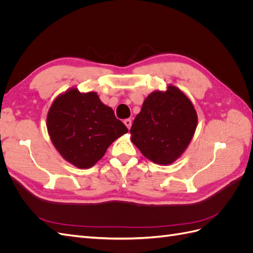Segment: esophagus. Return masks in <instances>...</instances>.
<instances>
[{
	"label": "esophagus",
	"instance_id": "34e87169",
	"mask_svg": "<svg viewBox=\"0 0 253 253\" xmlns=\"http://www.w3.org/2000/svg\"><path fill=\"white\" fill-rule=\"evenodd\" d=\"M125 125L126 126V127L129 129V128H131V126H132V120L131 119H126L125 120Z\"/></svg>",
	"mask_w": 253,
	"mask_h": 253
}]
</instances>
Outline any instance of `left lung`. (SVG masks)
Listing matches in <instances>:
<instances>
[{"label": "left lung", "instance_id": "obj_1", "mask_svg": "<svg viewBox=\"0 0 253 253\" xmlns=\"http://www.w3.org/2000/svg\"><path fill=\"white\" fill-rule=\"evenodd\" d=\"M197 114L190 99L173 85L155 90L143 101L131 127V140L144 157L170 165L180 157L192 139Z\"/></svg>", "mask_w": 253, "mask_h": 253}]
</instances>
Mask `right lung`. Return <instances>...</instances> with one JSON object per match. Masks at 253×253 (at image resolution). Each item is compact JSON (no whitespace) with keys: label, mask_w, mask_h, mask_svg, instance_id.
<instances>
[{"label":"right lung","mask_w":253,"mask_h":253,"mask_svg":"<svg viewBox=\"0 0 253 253\" xmlns=\"http://www.w3.org/2000/svg\"><path fill=\"white\" fill-rule=\"evenodd\" d=\"M46 126L61 156L80 169L93 167L110 145L128 131L97 93H80L77 88L55 99Z\"/></svg>","instance_id":"obj_1"}]
</instances>
